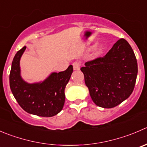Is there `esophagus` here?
<instances>
[{"instance_id":"1","label":"esophagus","mask_w":147,"mask_h":147,"mask_svg":"<svg viewBox=\"0 0 147 147\" xmlns=\"http://www.w3.org/2000/svg\"><path fill=\"white\" fill-rule=\"evenodd\" d=\"M72 66H73L74 70H79L80 67V63L79 62H75L72 64Z\"/></svg>"}]
</instances>
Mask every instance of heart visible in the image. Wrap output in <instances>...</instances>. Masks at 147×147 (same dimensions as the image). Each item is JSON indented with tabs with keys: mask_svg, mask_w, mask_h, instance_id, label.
Here are the masks:
<instances>
[{
	"mask_svg": "<svg viewBox=\"0 0 147 147\" xmlns=\"http://www.w3.org/2000/svg\"><path fill=\"white\" fill-rule=\"evenodd\" d=\"M94 49H95V53H100L101 52V50H102V47L100 45H96L94 47Z\"/></svg>",
	"mask_w": 147,
	"mask_h": 147,
	"instance_id": "1",
	"label": "heart"
}]
</instances>
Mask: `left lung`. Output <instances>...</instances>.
Segmentation results:
<instances>
[{
	"label": "left lung",
	"instance_id": "8db88e82",
	"mask_svg": "<svg viewBox=\"0 0 147 147\" xmlns=\"http://www.w3.org/2000/svg\"><path fill=\"white\" fill-rule=\"evenodd\" d=\"M81 67L92 101L98 106L111 108L132 93L138 72L131 47L121 39L102 57L87 62Z\"/></svg>",
	"mask_w": 147,
	"mask_h": 147
}]
</instances>
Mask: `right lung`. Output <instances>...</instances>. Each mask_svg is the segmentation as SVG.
Returning a JSON list of instances; mask_svg holds the SVG:
<instances>
[{
  "label": "right lung",
  "mask_w": 147,
  "mask_h": 147,
  "mask_svg": "<svg viewBox=\"0 0 147 147\" xmlns=\"http://www.w3.org/2000/svg\"><path fill=\"white\" fill-rule=\"evenodd\" d=\"M26 47L17 52L11 65L10 88L20 106L27 113L42 117H52L62 110L65 89L73 71L69 65L63 72H52L42 82L28 83L21 75L20 59Z\"/></svg>",
  "instance_id": "add662e5"
}]
</instances>
